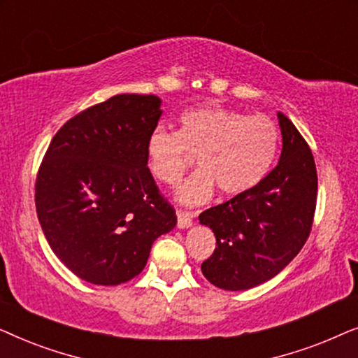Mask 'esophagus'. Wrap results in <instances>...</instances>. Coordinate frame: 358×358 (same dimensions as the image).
<instances>
[{"instance_id": "1", "label": "esophagus", "mask_w": 358, "mask_h": 358, "mask_svg": "<svg viewBox=\"0 0 358 358\" xmlns=\"http://www.w3.org/2000/svg\"><path fill=\"white\" fill-rule=\"evenodd\" d=\"M192 223H194V213L178 210V228L179 229H187L192 227Z\"/></svg>"}]
</instances>
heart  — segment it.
<instances>
[{
  "mask_svg": "<svg viewBox=\"0 0 358 358\" xmlns=\"http://www.w3.org/2000/svg\"><path fill=\"white\" fill-rule=\"evenodd\" d=\"M278 151V129L266 115L218 104L190 107L178 131L156 127L146 140V163L156 180L174 185L192 164L199 171L176 190L182 205H202L215 187L227 197L246 194L266 179Z\"/></svg>",
  "mask_w": 358,
  "mask_h": 358,
  "instance_id": "heart-1",
  "label": "heart"
}]
</instances>
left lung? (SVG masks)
<instances>
[{
	"label": "left lung",
	"mask_w": 358,
	"mask_h": 358,
	"mask_svg": "<svg viewBox=\"0 0 358 358\" xmlns=\"http://www.w3.org/2000/svg\"><path fill=\"white\" fill-rule=\"evenodd\" d=\"M282 153L256 189L200 213L217 238L202 264L210 283L238 292L271 280L290 264L310 236L317 176L311 150L296 127L278 112Z\"/></svg>",
	"instance_id": "left-lung-1"
}]
</instances>
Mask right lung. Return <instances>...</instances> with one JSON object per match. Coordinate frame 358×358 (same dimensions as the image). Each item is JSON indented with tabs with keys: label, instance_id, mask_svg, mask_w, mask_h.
<instances>
[{
	"label": "right lung",
	"instance_id": "1",
	"mask_svg": "<svg viewBox=\"0 0 358 358\" xmlns=\"http://www.w3.org/2000/svg\"><path fill=\"white\" fill-rule=\"evenodd\" d=\"M158 96L117 94L66 122L36 182L38 223L55 256L83 280L119 285L146 266L178 218L146 163Z\"/></svg>",
	"mask_w": 358,
	"mask_h": 358
}]
</instances>
